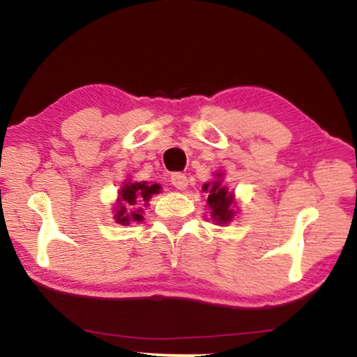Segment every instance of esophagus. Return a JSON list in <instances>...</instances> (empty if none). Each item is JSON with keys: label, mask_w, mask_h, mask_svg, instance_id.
<instances>
[{"label": "esophagus", "mask_w": 357, "mask_h": 357, "mask_svg": "<svg viewBox=\"0 0 357 357\" xmlns=\"http://www.w3.org/2000/svg\"><path fill=\"white\" fill-rule=\"evenodd\" d=\"M172 184L179 190H184L188 188V176L183 173H173L172 174Z\"/></svg>", "instance_id": "1"}]
</instances>
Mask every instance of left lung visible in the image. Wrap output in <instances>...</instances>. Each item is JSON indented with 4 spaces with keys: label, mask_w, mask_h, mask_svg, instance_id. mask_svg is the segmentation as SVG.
<instances>
[{
    "label": "left lung",
    "mask_w": 357,
    "mask_h": 357,
    "mask_svg": "<svg viewBox=\"0 0 357 357\" xmlns=\"http://www.w3.org/2000/svg\"><path fill=\"white\" fill-rule=\"evenodd\" d=\"M215 179L202 185V190L207 194V207L210 210V217L218 227L227 225L236 217L238 207H236V197L233 190L223 183V173H213Z\"/></svg>",
    "instance_id": "8db88e82"
}]
</instances>
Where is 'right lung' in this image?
<instances>
[{
	"instance_id": "right-lung-1",
	"label": "right lung",
	"mask_w": 357,
	"mask_h": 357,
	"mask_svg": "<svg viewBox=\"0 0 357 357\" xmlns=\"http://www.w3.org/2000/svg\"><path fill=\"white\" fill-rule=\"evenodd\" d=\"M162 192V185L158 183H149V181L124 179L123 185L118 189V199L113 207V218L116 223L128 227V225L144 220V207H147L150 199L155 194Z\"/></svg>"
}]
</instances>
